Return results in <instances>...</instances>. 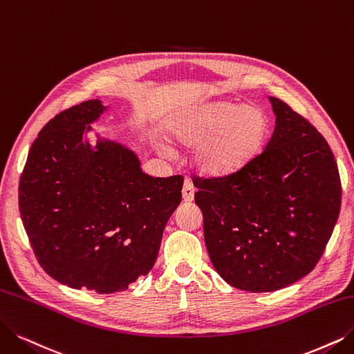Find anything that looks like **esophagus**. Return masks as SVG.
<instances>
[{
    "label": "esophagus",
    "instance_id": "esophagus-1",
    "mask_svg": "<svg viewBox=\"0 0 354 354\" xmlns=\"http://www.w3.org/2000/svg\"><path fill=\"white\" fill-rule=\"evenodd\" d=\"M194 192L196 189L193 186V183L190 180H186L185 186H183V199H185V202H193Z\"/></svg>",
    "mask_w": 354,
    "mask_h": 354
}]
</instances>
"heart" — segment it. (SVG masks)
<instances>
[{"label": "heart", "instance_id": "b5f03b06", "mask_svg": "<svg viewBox=\"0 0 354 354\" xmlns=\"http://www.w3.org/2000/svg\"><path fill=\"white\" fill-rule=\"evenodd\" d=\"M267 131L261 109L232 100L192 106L171 123V133L181 144H197L194 162L207 176L232 174L245 167L261 149Z\"/></svg>", "mask_w": 354, "mask_h": 354}]
</instances>
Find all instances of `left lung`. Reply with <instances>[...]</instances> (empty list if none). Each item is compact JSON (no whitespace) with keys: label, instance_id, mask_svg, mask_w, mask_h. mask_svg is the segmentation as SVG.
Listing matches in <instances>:
<instances>
[{"label":"left lung","instance_id":"8db88e82","mask_svg":"<svg viewBox=\"0 0 354 354\" xmlns=\"http://www.w3.org/2000/svg\"><path fill=\"white\" fill-rule=\"evenodd\" d=\"M264 151L236 173L194 177L209 257L231 286L274 292L319 261L342 206V181L324 136L276 97Z\"/></svg>","mask_w":354,"mask_h":354}]
</instances>
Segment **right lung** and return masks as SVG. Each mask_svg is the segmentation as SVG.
<instances>
[{
  "label": "right lung",
  "instance_id": "add662e5",
  "mask_svg": "<svg viewBox=\"0 0 354 354\" xmlns=\"http://www.w3.org/2000/svg\"><path fill=\"white\" fill-rule=\"evenodd\" d=\"M100 100L46 123L20 177L19 207L41 268L59 283L98 293L126 290L157 260L162 232L181 202L183 177H151L136 153L97 135Z\"/></svg>",
  "mask_w": 354,
  "mask_h": 354
}]
</instances>
